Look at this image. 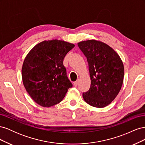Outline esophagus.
<instances>
[{
  "label": "esophagus",
  "instance_id": "34e87169",
  "mask_svg": "<svg viewBox=\"0 0 145 145\" xmlns=\"http://www.w3.org/2000/svg\"><path fill=\"white\" fill-rule=\"evenodd\" d=\"M78 80H77V81H76V82H74V86H77L78 85Z\"/></svg>",
  "mask_w": 145,
  "mask_h": 145
}]
</instances>
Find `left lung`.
Instances as JSON below:
<instances>
[{
	"mask_svg": "<svg viewBox=\"0 0 145 145\" xmlns=\"http://www.w3.org/2000/svg\"><path fill=\"white\" fill-rule=\"evenodd\" d=\"M78 46L86 57L91 78L90 88L83 93V99L92 106H106L115 99L123 81L124 67L120 56L100 41H83Z\"/></svg>",
	"mask_w": 145,
	"mask_h": 145,
	"instance_id": "1",
	"label": "left lung"
}]
</instances>
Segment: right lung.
Listing matches in <instances>:
<instances>
[{
	"mask_svg": "<svg viewBox=\"0 0 145 145\" xmlns=\"http://www.w3.org/2000/svg\"><path fill=\"white\" fill-rule=\"evenodd\" d=\"M74 46L56 39L45 40L35 46L25 57L22 69L24 85L40 106L50 107L59 103L72 86L63 59Z\"/></svg>",
	"mask_w": 145,
	"mask_h": 145,
	"instance_id": "right-lung-1",
	"label": "right lung"
}]
</instances>
